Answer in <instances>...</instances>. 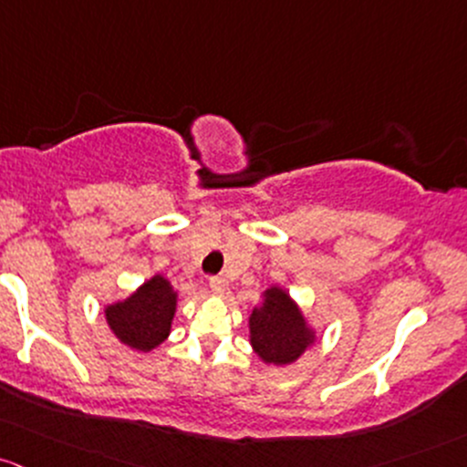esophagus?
Listing matches in <instances>:
<instances>
[{
	"label": "esophagus",
	"instance_id": "1",
	"mask_svg": "<svg viewBox=\"0 0 467 467\" xmlns=\"http://www.w3.org/2000/svg\"><path fill=\"white\" fill-rule=\"evenodd\" d=\"M208 285H210V290L214 292V295H223L225 288H228V281H225L223 276H213Z\"/></svg>",
	"mask_w": 467,
	"mask_h": 467
}]
</instances>
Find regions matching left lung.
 <instances>
[{"instance_id":"8db88e82","label":"left lung","mask_w":467,"mask_h":467,"mask_svg":"<svg viewBox=\"0 0 467 467\" xmlns=\"http://www.w3.org/2000/svg\"><path fill=\"white\" fill-rule=\"evenodd\" d=\"M248 341L265 366L285 368L315 346L317 330L288 290L270 285L248 317Z\"/></svg>"}]
</instances>
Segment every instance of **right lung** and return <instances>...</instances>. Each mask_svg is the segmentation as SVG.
I'll list each match as a JSON object with an SVG mask.
<instances>
[{"mask_svg":"<svg viewBox=\"0 0 467 467\" xmlns=\"http://www.w3.org/2000/svg\"><path fill=\"white\" fill-rule=\"evenodd\" d=\"M179 292L163 275H152L124 299L104 306L106 324L121 346L150 352L171 337Z\"/></svg>","mask_w":467,"mask_h":467,"instance_id":"1","label":"right lung"}]
</instances>
